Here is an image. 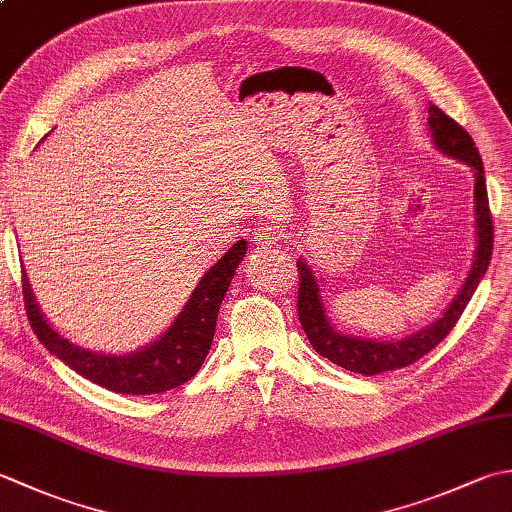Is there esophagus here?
<instances>
[{
  "mask_svg": "<svg viewBox=\"0 0 512 512\" xmlns=\"http://www.w3.org/2000/svg\"><path fill=\"white\" fill-rule=\"evenodd\" d=\"M253 242L259 246V248H268L279 242V228L273 226V224H262L255 228L253 233Z\"/></svg>",
  "mask_w": 512,
  "mask_h": 512,
  "instance_id": "esophagus-1",
  "label": "esophagus"
}]
</instances>
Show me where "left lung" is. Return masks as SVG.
<instances>
[{"label": "left lung", "mask_w": 512, "mask_h": 512, "mask_svg": "<svg viewBox=\"0 0 512 512\" xmlns=\"http://www.w3.org/2000/svg\"><path fill=\"white\" fill-rule=\"evenodd\" d=\"M429 129L433 143L447 156L458 158L475 171V233H477V250L473 259V268L469 279L464 281L458 297L447 308L442 317L431 323L429 328L420 330L418 334L407 336L402 341L378 343L372 339H356L350 334H341L332 330V325L325 317L323 301L319 295V284L314 279L312 270L306 262H297L299 270V290H297V312L301 328L310 339V345L328 361L345 367L347 372H356L363 376H374L391 372V369L407 367L416 363L418 358L429 354L433 347L440 345L447 334L455 328V323L462 317L464 308L469 306L473 292L480 286V279L486 275V268L491 264L493 255V217L491 206H488L484 165L477 151L473 138L462 125L453 121L451 116L444 114L440 107L429 105Z\"/></svg>", "instance_id": "8db88e82"}]
</instances>
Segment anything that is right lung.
Instances as JSON below:
<instances>
[{
	"label": "right lung",
	"instance_id": "right-lung-1",
	"mask_svg": "<svg viewBox=\"0 0 512 512\" xmlns=\"http://www.w3.org/2000/svg\"><path fill=\"white\" fill-rule=\"evenodd\" d=\"M244 253L246 242L239 239L220 262L202 277L169 332L140 352L127 356H105L81 350V347L65 341L41 317L24 273L21 275V292H24L30 328L54 356L61 358L76 374L92 380V383L129 396L162 394V391L184 385L198 374L213 341L217 312H220L222 299L228 286H231L235 268L242 262Z\"/></svg>",
	"mask_w": 512,
	"mask_h": 512
}]
</instances>
